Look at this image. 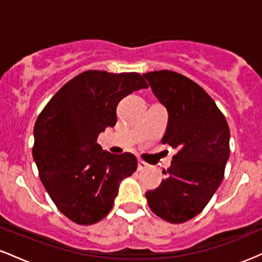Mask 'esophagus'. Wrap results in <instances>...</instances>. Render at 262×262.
<instances>
[{"label": "esophagus", "mask_w": 262, "mask_h": 262, "mask_svg": "<svg viewBox=\"0 0 262 262\" xmlns=\"http://www.w3.org/2000/svg\"><path fill=\"white\" fill-rule=\"evenodd\" d=\"M148 167H149V164H146L145 161H143V160L138 161V170H139V171H143V170L148 169Z\"/></svg>", "instance_id": "obj_1"}]
</instances>
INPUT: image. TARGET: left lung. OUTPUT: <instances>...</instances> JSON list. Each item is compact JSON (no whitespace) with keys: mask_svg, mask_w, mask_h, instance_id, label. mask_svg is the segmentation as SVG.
I'll return each mask as SVG.
<instances>
[{"mask_svg":"<svg viewBox=\"0 0 262 262\" xmlns=\"http://www.w3.org/2000/svg\"><path fill=\"white\" fill-rule=\"evenodd\" d=\"M169 113L162 144L179 149L166 179L145 193L150 209L170 223H183L202 212L224 177L230 132L215 102L200 85L170 70L144 74Z\"/></svg>","mask_w":262,"mask_h":262,"instance_id":"left-lung-1","label":"left lung"}]
</instances>
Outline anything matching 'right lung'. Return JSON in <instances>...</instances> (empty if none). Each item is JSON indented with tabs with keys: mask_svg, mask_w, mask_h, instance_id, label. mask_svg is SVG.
Wrapping results in <instances>:
<instances>
[{
	"mask_svg": "<svg viewBox=\"0 0 262 262\" xmlns=\"http://www.w3.org/2000/svg\"><path fill=\"white\" fill-rule=\"evenodd\" d=\"M148 89L138 73L89 70L66 82L38 116L33 158L50 198L80 225L100 222L112 209L119 183L137 170L130 152L114 155L97 143L117 123L119 101Z\"/></svg>",
	"mask_w": 262,
	"mask_h": 262,
	"instance_id": "right-lung-1",
	"label": "right lung"
}]
</instances>
